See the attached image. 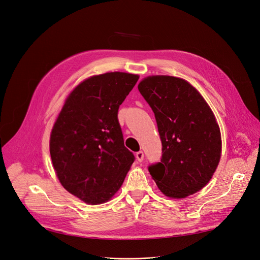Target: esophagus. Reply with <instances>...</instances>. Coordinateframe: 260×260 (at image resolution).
<instances>
[{
	"instance_id": "34e87169",
	"label": "esophagus",
	"mask_w": 260,
	"mask_h": 260,
	"mask_svg": "<svg viewBox=\"0 0 260 260\" xmlns=\"http://www.w3.org/2000/svg\"><path fill=\"white\" fill-rule=\"evenodd\" d=\"M143 152L142 151H139V152H137L136 153V159H137V161H139V162H141L142 160H143Z\"/></svg>"
}]
</instances>
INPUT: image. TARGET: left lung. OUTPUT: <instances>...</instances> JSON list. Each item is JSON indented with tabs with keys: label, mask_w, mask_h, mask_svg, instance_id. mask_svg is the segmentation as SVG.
<instances>
[{
	"label": "left lung",
	"mask_w": 260,
	"mask_h": 260,
	"mask_svg": "<svg viewBox=\"0 0 260 260\" xmlns=\"http://www.w3.org/2000/svg\"><path fill=\"white\" fill-rule=\"evenodd\" d=\"M138 91L151 106L162 142L160 162L148 169L168 197L184 198L212 179L221 156L216 118L199 92L174 76H149Z\"/></svg>",
	"instance_id": "1"
}]
</instances>
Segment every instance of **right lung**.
<instances>
[{
	"instance_id": "obj_1",
	"label": "right lung",
	"mask_w": 260,
	"mask_h": 260,
	"mask_svg": "<svg viewBox=\"0 0 260 260\" xmlns=\"http://www.w3.org/2000/svg\"><path fill=\"white\" fill-rule=\"evenodd\" d=\"M138 75L110 72L78 84L51 130V161L63 187L85 204L109 200L122 186L135 157L124 146L120 105Z\"/></svg>"
}]
</instances>
